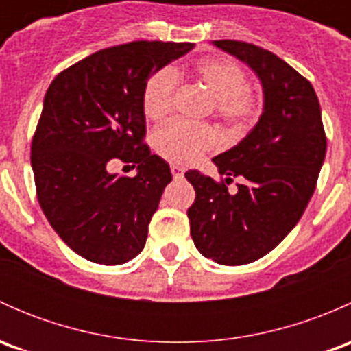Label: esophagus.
<instances>
[{"label":"esophagus","instance_id":"1","mask_svg":"<svg viewBox=\"0 0 351 351\" xmlns=\"http://www.w3.org/2000/svg\"><path fill=\"white\" fill-rule=\"evenodd\" d=\"M171 173H173V176H175V178H182L183 173H185V169H183L182 166H178V165H171Z\"/></svg>","mask_w":351,"mask_h":351}]
</instances>
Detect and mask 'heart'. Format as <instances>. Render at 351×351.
<instances>
[{"mask_svg":"<svg viewBox=\"0 0 351 351\" xmlns=\"http://www.w3.org/2000/svg\"><path fill=\"white\" fill-rule=\"evenodd\" d=\"M195 77L214 100V112L236 130L246 129L260 113V97L246 86V73L228 58L204 59L195 66ZM178 73L173 67L156 71L143 91V110L147 119L159 120L169 112L178 88ZM159 154L175 162H193L217 143V134L208 125H193L171 120L154 134Z\"/></svg>","mask_w":351,"mask_h":351,"instance_id":"obj_1","label":"heart"}]
</instances>
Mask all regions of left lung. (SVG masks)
Here are the masks:
<instances>
[{
	"instance_id": "left-lung-1",
	"label": "left lung",
	"mask_w": 351,
	"mask_h": 351,
	"mask_svg": "<svg viewBox=\"0 0 351 351\" xmlns=\"http://www.w3.org/2000/svg\"><path fill=\"white\" fill-rule=\"evenodd\" d=\"M215 47L251 67L263 88V113L239 144L212 158L222 182L197 169L189 208L197 250L221 265H246L270 253L302 217L326 156V134L313 84L274 52L239 40ZM239 178V192L226 182Z\"/></svg>"
}]
</instances>
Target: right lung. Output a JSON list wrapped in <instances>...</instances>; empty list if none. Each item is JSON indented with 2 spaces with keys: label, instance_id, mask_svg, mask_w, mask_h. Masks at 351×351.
<instances>
[{
  "label": "right lung",
  "instance_id": "add662e5",
  "mask_svg": "<svg viewBox=\"0 0 351 351\" xmlns=\"http://www.w3.org/2000/svg\"><path fill=\"white\" fill-rule=\"evenodd\" d=\"M195 44L130 42L59 73L32 141L38 204L59 238L93 263L122 265L143 251L169 165L143 143L144 84ZM138 165L134 179L108 173L110 158Z\"/></svg>",
  "mask_w": 351,
  "mask_h": 351
}]
</instances>
